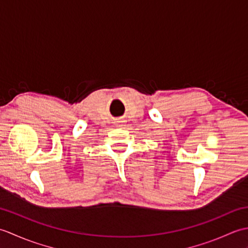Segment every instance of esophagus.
Here are the masks:
<instances>
[{
	"instance_id": "esophagus-1",
	"label": "esophagus",
	"mask_w": 248,
	"mask_h": 248,
	"mask_svg": "<svg viewBox=\"0 0 248 248\" xmlns=\"http://www.w3.org/2000/svg\"><path fill=\"white\" fill-rule=\"evenodd\" d=\"M120 121H117V124H116V125H117V127H121V124H119Z\"/></svg>"
}]
</instances>
